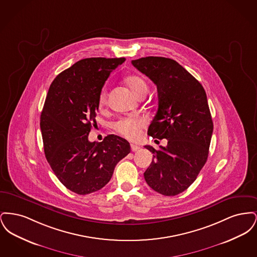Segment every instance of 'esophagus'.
Listing matches in <instances>:
<instances>
[{
  "label": "esophagus",
  "mask_w": 257,
  "mask_h": 257,
  "mask_svg": "<svg viewBox=\"0 0 257 257\" xmlns=\"http://www.w3.org/2000/svg\"><path fill=\"white\" fill-rule=\"evenodd\" d=\"M139 149H140V147H138V146H136V145H131V150H132L133 152L138 151Z\"/></svg>",
  "instance_id": "esophagus-1"
}]
</instances>
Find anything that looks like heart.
<instances>
[{
	"label": "heart",
	"instance_id": "heart-1",
	"mask_svg": "<svg viewBox=\"0 0 257 257\" xmlns=\"http://www.w3.org/2000/svg\"><path fill=\"white\" fill-rule=\"evenodd\" d=\"M125 83L136 97L140 98L147 94L148 86L146 80L143 77L139 75H130L125 79ZM106 100L107 92L105 89H102L98 99L99 106H104ZM144 119L138 117H125L113 124V128L116 132L130 140H136L141 134V131L144 128Z\"/></svg>",
	"mask_w": 257,
	"mask_h": 257
}]
</instances>
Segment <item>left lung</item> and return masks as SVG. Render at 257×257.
<instances>
[{
    "label": "left lung",
    "mask_w": 257,
    "mask_h": 257,
    "mask_svg": "<svg viewBox=\"0 0 257 257\" xmlns=\"http://www.w3.org/2000/svg\"><path fill=\"white\" fill-rule=\"evenodd\" d=\"M132 64L158 90V110L147 134L168 140V146L159 150L145 147L153 153L145 179L161 195L176 196L194 183L207 161L213 121L206 92L192 74L171 59L147 57Z\"/></svg>",
    "instance_id": "obj_1"
}]
</instances>
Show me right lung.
<instances>
[{"label":"right lung","mask_w":257,"mask_h":257,"mask_svg":"<svg viewBox=\"0 0 257 257\" xmlns=\"http://www.w3.org/2000/svg\"><path fill=\"white\" fill-rule=\"evenodd\" d=\"M125 58H88L77 61L51 84L40 115L45 157L58 179L78 195L102 189L116 164L130 151L129 143L109 135L90 143L96 126L99 95L110 72Z\"/></svg>","instance_id":"1"}]
</instances>
